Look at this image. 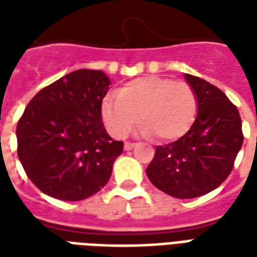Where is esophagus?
I'll return each instance as SVG.
<instances>
[{"mask_svg":"<svg viewBox=\"0 0 257 257\" xmlns=\"http://www.w3.org/2000/svg\"><path fill=\"white\" fill-rule=\"evenodd\" d=\"M135 146H136V143H132V142H125V145H123V150L125 151L132 150Z\"/></svg>","mask_w":257,"mask_h":257,"instance_id":"esophagus-1","label":"esophagus"}]
</instances>
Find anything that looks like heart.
Segmentation results:
<instances>
[{
  "label": "heart",
  "instance_id": "1",
  "mask_svg": "<svg viewBox=\"0 0 257 257\" xmlns=\"http://www.w3.org/2000/svg\"><path fill=\"white\" fill-rule=\"evenodd\" d=\"M101 114L115 138H123L140 119L143 121L139 126L140 135H156L157 139L165 142L175 140L193 125L197 96L184 81L147 75L126 82L117 90V95H107Z\"/></svg>",
  "mask_w": 257,
  "mask_h": 257
}]
</instances>
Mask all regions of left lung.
I'll return each mask as SVG.
<instances>
[{
    "instance_id": "left-lung-1",
    "label": "left lung",
    "mask_w": 257,
    "mask_h": 257,
    "mask_svg": "<svg viewBox=\"0 0 257 257\" xmlns=\"http://www.w3.org/2000/svg\"><path fill=\"white\" fill-rule=\"evenodd\" d=\"M184 78L197 96V117L180 139L157 146L146 173L158 190L189 199L210 193L226 180L243 135L237 107L219 88L191 74Z\"/></svg>"
}]
</instances>
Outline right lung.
<instances>
[{
    "label": "right lung",
    "instance_id": "1",
    "mask_svg": "<svg viewBox=\"0 0 257 257\" xmlns=\"http://www.w3.org/2000/svg\"><path fill=\"white\" fill-rule=\"evenodd\" d=\"M110 78L81 68L37 93L16 126L18 157L42 193L81 201L101 190L123 149L101 122Z\"/></svg>",
    "mask_w": 257,
    "mask_h": 257
}]
</instances>
